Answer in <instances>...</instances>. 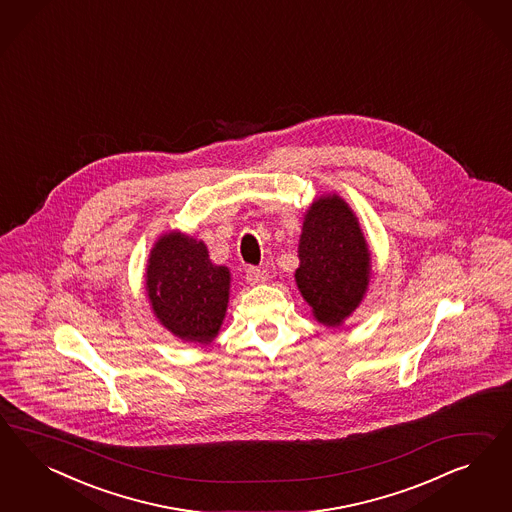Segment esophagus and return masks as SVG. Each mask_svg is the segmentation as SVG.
<instances>
[{"label": "esophagus", "instance_id": "1", "mask_svg": "<svg viewBox=\"0 0 512 512\" xmlns=\"http://www.w3.org/2000/svg\"><path fill=\"white\" fill-rule=\"evenodd\" d=\"M246 279H248L251 285H259V283L268 281V274H266V270H261V268H253V266H249L248 270H246Z\"/></svg>", "mask_w": 512, "mask_h": 512}]
</instances>
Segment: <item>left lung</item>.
Here are the masks:
<instances>
[{
    "instance_id": "left-lung-1",
    "label": "left lung",
    "mask_w": 512,
    "mask_h": 512,
    "mask_svg": "<svg viewBox=\"0 0 512 512\" xmlns=\"http://www.w3.org/2000/svg\"><path fill=\"white\" fill-rule=\"evenodd\" d=\"M295 279L313 317L340 326L366 295L372 259L349 204L332 193L319 197L304 216Z\"/></svg>"
}]
</instances>
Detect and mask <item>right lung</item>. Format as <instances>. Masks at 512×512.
Returning <instances> with one entry per match:
<instances>
[{
  "instance_id": "right-lung-1",
  "label": "right lung",
  "mask_w": 512,
  "mask_h": 512,
  "mask_svg": "<svg viewBox=\"0 0 512 512\" xmlns=\"http://www.w3.org/2000/svg\"><path fill=\"white\" fill-rule=\"evenodd\" d=\"M229 289V268L212 263L201 240L172 231L155 242L146 268V293L155 317L176 338L214 340L225 319Z\"/></svg>"
}]
</instances>
